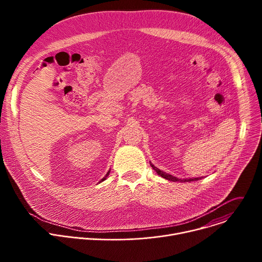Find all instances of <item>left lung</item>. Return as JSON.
<instances>
[{
    "mask_svg": "<svg viewBox=\"0 0 262 262\" xmlns=\"http://www.w3.org/2000/svg\"><path fill=\"white\" fill-rule=\"evenodd\" d=\"M150 165H151V167L154 168V170L157 171V173H158L159 175H161L163 178L168 179V180H172V181H192V180H194V179H195V180L198 179V178H194V179H179V178H177V177H174V176H172V175H170V174H167V173L161 171L160 169H158L157 167H155L152 164H150Z\"/></svg>",
    "mask_w": 262,
    "mask_h": 262,
    "instance_id": "left-lung-1",
    "label": "left lung"
}]
</instances>
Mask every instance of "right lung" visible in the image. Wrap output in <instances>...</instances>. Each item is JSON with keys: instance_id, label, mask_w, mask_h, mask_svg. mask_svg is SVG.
I'll use <instances>...</instances> for the list:
<instances>
[{"instance_id": "right-lung-1", "label": "right lung", "mask_w": 262, "mask_h": 262, "mask_svg": "<svg viewBox=\"0 0 262 262\" xmlns=\"http://www.w3.org/2000/svg\"><path fill=\"white\" fill-rule=\"evenodd\" d=\"M108 173H110V171H108V172H107V173H106V174H105V176H104V177H103V178H102V179H101V181H103V180H104V179H105V178H106V176H108Z\"/></svg>"}]
</instances>
